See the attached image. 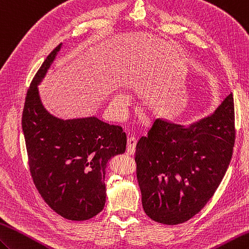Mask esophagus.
I'll return each mask as SVG.
<instances>
[{"label": "esophagus", "instance_id": "1", "mask_svg": "<svg viewBox=\"0 0 249 249\" xmlns=\"http://www.w3.org/2000/svg\"><path fill=\"white\" fill-rule=\"evenodd\" d=\"M136 142H137V140L134 136L129 137L128 145H126V152H128V154H134L135 148H136Z\"/></svg>", "mask_w": 249, "mask_h": 249}]
</instances>
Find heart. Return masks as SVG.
<instances>
[{
    "label": "heart",
    "instance_id": "b5f03b06",
    "mask_svg": "<svg viewBox=\"0 0 249 249\" xmlns=\"http://www.w3.org/2000/svg\"><path fill=\"white\" fill-rule=\"evenodd\" d=\"M125 102H126V97L124 95H123V93H119V95L116 96V98H115V104L118 107H124V104H125Z\"/></svg>",
    "mask_w": 249,
    "mask_h": 249
}]
</instances>
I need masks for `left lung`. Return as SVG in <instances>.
Wrapping results in <instances>:
<instances>
[{
	"label": "left lung",
	"instance_id": "1",
	"mask_svg": "<svg viewBox=\"0 0 249 249\" xmlns=\"http://www.w3.org/2000/svg\"><path fill=\"white\" fill-rule=\"evenodd\" d=\"M235 141L230 93L215 112L184 126L159 118L136 145V177L143 211L178 225L206 206L222 182Z\"/></svg>",
	"mask_w": 249,
	"mask_h": 249
}]
</instances>
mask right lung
<instances>
[{
    "mask_svg": "<svg viewBox=\"0 0 249 249\" xmlns=\"http://www.w3.org/2000/svg\"><path fill=\"white\" fill-rule=\"evenodd\" d=\"M62 43L48 55L26 92L22 114L29 166L36 189L54 212L70 220L100 213L107 199L106 168L123 154L126 135L97 117L59 119L43 107L38 84Z\"/></svg>",
    "mask_w": 249,
    "mask_h": 249,
    "instance_id": "obj_1",
    "label": "right lung"
}]
</instances>
